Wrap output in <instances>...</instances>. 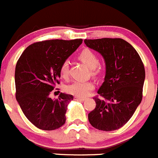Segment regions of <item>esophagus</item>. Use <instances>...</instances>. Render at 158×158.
Listing matches in <instances>:
<instances>
[{"label": "esophagus", "mask_w": 158, "mask_h": 158, "mask_svg": "<svg viewBox=\"0 0 158 158\" xmlns=\"http://www.w3.org/2000/svg\"><path fill=\"white\" fill-rule=\"evenodd\" d=\"M74 100H79V101H84V100H85V98H84V97H74Z\"/></svg>", "instance_id": "1"}]
</instances>
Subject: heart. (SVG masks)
I'll return each instance as SVG.
<instances>
[{
  "label": "heart",
  "instance_id": "heart-1",
  "mask_svg": "<svg viewBox=\"0 0 158 158\" xmlns=\"http://www.w3.org/2000/svg\"><path fill=\"white\" fill-rule=\"evenodd\" d=\"M78 58L81 61H82L84 64L94 70V74L98 72V58L97 55L91 51L89 48H84L78 55ZM60 74L61 77L66 78L68 76V61H64L61 64L60 68ZM94 87V84L90 81H75L71 84L66 87V91L71 95L76 97H85L91 90Z\"/></svg>",
  "mask_w": 158,
  "mask_h": 158
}]
</instances>
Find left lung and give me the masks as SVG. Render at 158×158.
<instances>
[{"label": "left lung", "instance_id": "left-lung-1", "mask_svg": "<svg viewBox=\"0 0 158 158\" xmlns=\"http://www.w3.org/2000/svg\"><path fill=\"white\" fill-rule=\"evenodd\" d=\"M88 48L98 52L106 64V75L94 97L96 107L88 114L91 126L102 131L123 127L142 100L145 78L144 64L134 47L123 39L85 40Z\"/></svg>", "mask_w": 158, "mask_h": 158}]
</instances>
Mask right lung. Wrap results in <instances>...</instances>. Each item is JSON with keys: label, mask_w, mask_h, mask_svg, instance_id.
<instances>
[{"label": "right lung", "mask_w": 158, "mask_h": 158, "mask_svg": "<svg viewBox=\"0 0 158 158\" xmlns=\"http://www.w3.org/2000/svg\"><path fill=\"white\" fill-rule=\"evenodd\" d=\"M83 40H52L29 45L15 69L16 98L23 113L37 128L55 130L65 123L68 105L72 95L61 93L49 97L59 84L61 64L77 50Z\"/></svg>", "instance_id": "1"}]
</instances>
